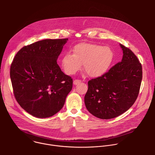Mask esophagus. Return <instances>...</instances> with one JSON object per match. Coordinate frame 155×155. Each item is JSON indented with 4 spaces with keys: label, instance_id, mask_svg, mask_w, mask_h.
Listing matches in <instances>:
<instances>
[{
    "label": "esophagus",
    "instance_id": "1",
    "mask_svg": "<svg viewBox=\"0 0 155 155\" xmlns=\"http://www.w3.org/2000/svg\"><path fill=\"white\" fill-rule=\"evenodd\" d=\"M81 81L80 80L76 79V80H75L74 81V84H77L81 83Z\"/></svg>",
    "mask_w": 155,
    "mask_h": 155
}]
</instances>
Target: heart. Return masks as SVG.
<instances>
[{
    "mask_svg": "<svg viewBox=\"0 0 155 155\" xmlns=\"http://www.w3.org/2000/svg\"><path fill=\"white\" fill-rule=\"evenodd\" d=\"M73 54L67 53L62 59V65L68 74L76 73L83 64L86 74L92 77L104 74L113 60V52L109 47L89 43H81L75 46Z\"/></svg>",
    "mask_w": 155,
    "mask_h": 155,
    "instance_id": "b5f03b06",
    "label": "heart"
}]
</instances>
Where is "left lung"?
Returning <instances> with one entry per match:
<instances>
[{"label":"left lung","mask_w":155,"mask_h":155,"mask_svg":"<svg viewBox=\"0 0 155 155\" xmlns=\"http://www.w3.org/2000/svg\"><path fill=\"white\" fill-rule=\"evenodd\" d=\"M120 47L123 53L121 61L87 82L86 107L101 119H112L123 114L134 104L139 93L142 64L130 49L122 44Z\"/></svg>","instance_id":"obj_1"}]
</instances>
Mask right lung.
Returning a JSON list of instances; mask_svg holds the SVG:
<instances>
[{
  "instance_id": "1",
  "label": "right lung",
  "mask_w": 155,
  "mask_h": 155,
  "mask_svg": "<svg viewBox=\"0 0 155 155\" xmlns=\"http://www.w3.org/2000/svg\"><path fill=\"white\" fill-rule=\"evenodd\" d=\"M68 38L45 39L22 48L10 67L15 97L31 115L45 118L62 108L73 80L64 74L57 59Z\"/></svg>"
}]
</instances>
